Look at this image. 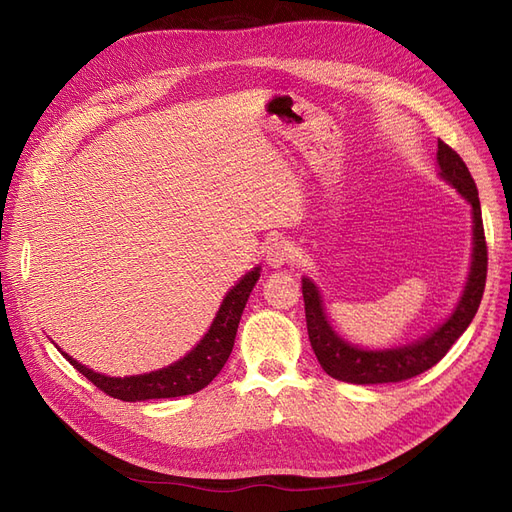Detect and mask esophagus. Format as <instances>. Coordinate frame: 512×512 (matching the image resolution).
I'll use <instances>...</instances> for the list:
<instances>
[{
  "instance_id": "1",
  "label": "esophagus",
  "mask_w": 512,
  "mask_h": 512,
  "mask_svg": "<svg viewBox=\"0 0 512 512\" xmlns=\"http://www.w3.org/2000/svg\"><path fill=\"white\" fill-rule=\"evenodd\" d=\"M265 260H267V265H269L271 269L284 267L286 262L292 260V245H290L288 241H284V239H275L273 243L267 245Z\"/></svg>"
}]
</instances>
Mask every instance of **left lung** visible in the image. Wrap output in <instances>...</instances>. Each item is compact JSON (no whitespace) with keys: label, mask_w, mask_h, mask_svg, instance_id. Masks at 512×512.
Instances as JSON below:
<instances>
[{"label":"left lung","mask_w":512,"mask_h":512,"mask_svg":"<svg viewBox=\"0 0 512 512\" xmlns=\"http://www.w3.org/2000/svg\"><path fill=\"white\" fill-rule=\"evenodd\" d=\"M436 160L440 179L451 185L472 211V254L466 284H463L453 312L436 329L408 344L371 350L348 342L331 327L318 286L314 280L303 275L301 284L309 342H312L314 354L322 369L335 380L350 384H386L404 382L423 374V371L436 365L451 350V346L470 327L472 318L476 316L487 280V245L478 190L466 162L442 141H438Z\"/></svg>","instance_id":"8db88e82"}]
</instances>
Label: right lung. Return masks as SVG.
I'll return each mask as SVG.
<instances>
[{
    "label": "right lung",
    "mask_w": 512,
    "mask_h": 512,
    "mask_svg": "<svg viewBox=\"0 0 512 512\" xmlns=\"http://www.w3.org/2000/svg\"><path fill=\"white\" fill-rule=\"evenodd\" d=\"M260 271V265L254 267L252 271H247L241 280L226 292L211 327L188 354L166 367L147 371V374L123 378L106 376L72 359V356L61 350L57 344L55 346L64 354V359H68L70 365H74L79 374H83L89 382H94L106 395L121 401H147L198 393L220 374L224 363L228 361L232 346H235L241 314L247 299H250V292L258 282Z\"/></svg>",
    "instance_id": "obj_1"
}]
</instances>
